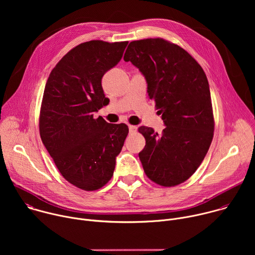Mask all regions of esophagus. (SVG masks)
Instances as JSON below:
<instances>
[{
	"label": "esophagus",
	"mask_w": 255,
	"mask_h": 255,
	"mask_svg": "<svg viewBox=\"0 0 255 255\" xmlns=\"http://www.w3.org/2000/svg\"><path fill=\"white\" fill-rule=\"evenodd\" d=\"M128 127H129V131H130V133H134V132L137 130V127H136V126H133V125H129Z\"/></svg>",
	"instance_id": "esophagus-1"
}]
</instances>
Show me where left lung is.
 I'll return each mask as SVG.
<instances>
[{
  "instance_id": "obj_1",
  "label": "left lung",
  "mask_w": 255,
  "mask_h": 255,
  "mask_svg": "<svg viewBox=\"0 0 255 255\" xmlns=\"http://www.w3.org/2000/svg\"><path fill=\"white\" fill-rule=\"evenodd\" d=\"M144 76L149 99L165 125L138 131L146 140L139 158L157 185L186 181L204 160L214 135L209 83L201 65L185 49L161 38L132 41L124 54Z\"/></svg>"
}]
</instances>
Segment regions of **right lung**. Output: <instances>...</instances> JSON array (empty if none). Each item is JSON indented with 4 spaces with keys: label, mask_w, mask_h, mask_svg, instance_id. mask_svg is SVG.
Returning <instances> with one entry per match:
<instances>
[{
    "label": "right lung",
    "mask_w": 255,
    "mask_h": 255,
    "mask_svg": "<svg viewBox=\"0 0 255 255\" xmlns=\"http://www.w3.org/2000/svg\"><path fill=\"white\" fill-rule=\"evenodd\" d=\"M128 41L92 40L68 51L51 70L39 118L40 137L61 175L84 191L111 179L129 129L94 113L109 104L102 78L121 60Z\"/></svg>",
    "instance_id": "1"
}]
</instances>
